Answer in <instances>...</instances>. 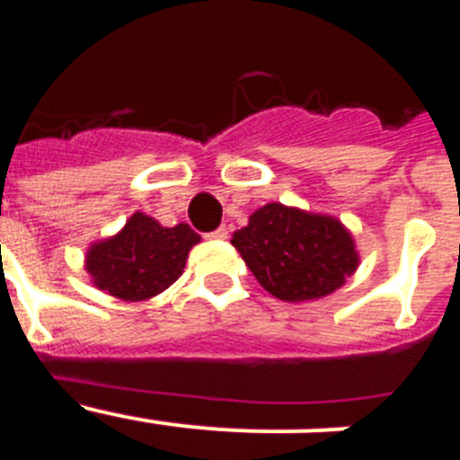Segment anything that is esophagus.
Returning a JSON list of instances; mask_svg holds the SVG:
<instances>
[{"label": "esophagus", "mask_w": 460, "mask_h": 460, "mask_svg": "<svg viewBox=\"0 0 460 460\" xmlns=\"http://www.w3.org/2000/svg\"><path fill=\"white\" fill-rule=\"evenodd\" d=\"M207 237H209V239H227V227L226 226H218L217 230H211V233H207Z\"/></svg>", "instance_id": "esophagus-1"}]
</instances>
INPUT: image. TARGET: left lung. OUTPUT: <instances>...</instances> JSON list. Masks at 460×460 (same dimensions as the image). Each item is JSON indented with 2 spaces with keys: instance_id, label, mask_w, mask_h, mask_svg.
Wrapping results in <instances>:
<instances>
[{
  "instance_id": "1",
  "label": "left lung",
  "mask_w": 460,
  "mask_h": 460,
  "mask_svg": "<svg viewBox=\"0 0 460 460\" xmlns=\"http://www.w3.org/2000/svg\"><path fill=\"white\" fill-rule=\"evenodd\" d=\"M233 246L260 286L286 302L334 292L359 262L350 233L336 218L279 202L260 207L233 234Z\"/></svg>"
}]
</instances>
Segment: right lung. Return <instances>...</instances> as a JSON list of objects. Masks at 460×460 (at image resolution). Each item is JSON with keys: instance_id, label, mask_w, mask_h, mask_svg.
<instances>
[{"instance_id": "1", "label": "right lung", "mask_w": 460, "mask_h": 460, "mask_svg": "<svg viewBox=\"0 0 460 460\" xmlns=\"http://www.w3.org/2000/svg\"><path fill=\"white\" fill-rule=\"evenodd\" d=\"M198 242L200 234L186 223L164 227L137 211L119 234L93 243L87 271L101 290L126 302H142L180 279L186 255Z\"/></svg>"}]
</instances>
